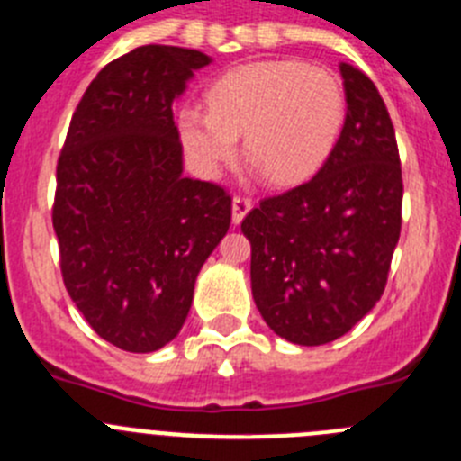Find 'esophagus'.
<instances>
[{
    "instance_id": "34e87169",
    "label": "esophagus",
    "mask_w": 461,
    "mask_h": 461,
    "mask_svg": "<svg viewBox=\"0 0 461 461\" xmlns=\"http://www.w3.org/2000/svg\"><path fill=\"white\" fill-rule=\"evenodd\" d=\"M251 208H253L251 198L235 196L233 198V223H242V219L251 212Z\"/></svg>"
}]
</instances>
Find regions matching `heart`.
<instances>
[{
	"mask_svg": "<svg viewBox=\"0 0 461 461\" xmlns=\"http://www.w3.org/2000/svg\"><path fill=\"white\" fill-rule=\"evenodd\" d=\"M210 107L185 104L178 128L189 159L203 176H219L244 150L253 168L278 185L313 176L331 155L348 116L345 88L322 66L281 59L240 66L208 91Z\"/></svg>",
	"mask_w": 461,
	"mask_h": 461,
	"instance_id": "heart-1",
	"label": "heart"
}]
</instances>
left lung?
Here are the masks:
<instances>
[{
    "label": "left lung",
    "mask_w": 461,
    "mask_h": 461,
    "mask_svg": "<svg viewBox=\"0 0 461 461\" xmlns=\"http://www.w3.org/2000/svg\"><path fill=\"white\" fill-rule=\"evenodd\" d=\"M348 116L313 178L244 217L251 293L276 336L324 345L373 311L402 226V168L377 86L340 63Z\"/></svg>",
    "instance_id": "1"
}]
</instances>
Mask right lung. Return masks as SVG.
Segmentation results:
<instances>
[{
  "instance_id": "1",
  "label": "right lung",
  "mask_w": 461,
  "mask_h": 461,
  "mask_svg": "<svg viewBox=\"0 0 461 461\" xmlns=\"http://www.w3.org/2000/svg\"><path fill=\"white\" fill-rule=\"evenodd\" d=\"M198 50L141 45L95 75L57 164L52 223L66 290L93 331L125 352L178 336L203 263L230 226L223 187L183 176L173 123Z\"/></svg>"
}]
</instances>
